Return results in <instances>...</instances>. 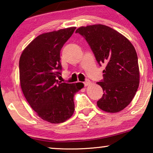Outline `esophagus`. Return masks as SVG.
Listing matches in <instances>:
<instances>
[{"instance_id":"obj_1","label":"esophagus","mask_w":153,"mask_h":153,"mask_svg":"<svg viewBox=\"0 0 153 153\" xmlns=\"http://www.w3.org/2000/svg\"><path fill=\"white\" fill-rule=\"evenodd\" d=\"M83 83H84L85 86H88V85H90L91 84V81L90 80H86L85 81H84V82H83Z\"/></svg>"}]
</instances>
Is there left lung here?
Here are the masks:
<instances>
[{"instance_id": "left-lung-1", "label": "left lung", "mask_w": 153, "mask_h": 153, "mask_svg": "<svg viewBox=\"0 0 153 153\" xmlns=\"http://www.w3.org/2000/svg\"><path fill=\"white\" fill-rule=\"evenodd\" d=\"M76 33L85 39L100 65L106 66L103 80L97 82L104 91L97 106L108 113L124 109L139 85L138 58L132 44L121 33L102 24L81 26Z\"/></svg>"}]
</instances>
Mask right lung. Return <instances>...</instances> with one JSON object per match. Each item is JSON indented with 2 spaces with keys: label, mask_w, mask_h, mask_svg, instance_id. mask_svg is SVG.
Here are the masks:
<instances>
[{
  "label": "right lung",
  "mask_w": 153,
  "mask_h": 153,
  "mask_svg": "<svg viewBox=\"0 0 153 153\" xmlns=\"http://www.w3.org/2000/svg\"><path fill=\"white\" fill-rule=\"evenodd\" d=\"M76 27L39 35L23 51L19 59V81L31 108L42 120L58 124L74 111V96L83 83H60V53Z\"/></svg>",
  "instance_id": "right-lung-1"
}]
</instances>
